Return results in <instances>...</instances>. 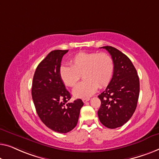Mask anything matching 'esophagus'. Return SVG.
I'll list each match as a JSON object with an SVG mask.
<instances>
[{"label": "esophagus", "instance_id": "1", "mask_svg": "<svg viewBox=\"0 0 159 159\" xmlns=\"http://www.w3.org/2000/svg\"><path fill=\"white\" fill-rule=\"evenodd\" d=\"M89 100H90V98H84V99H82V101L84 102V103H86V102L89 101Z\"/></svg>", "mask_w": 159, "mask_h": 159}]
</instances>
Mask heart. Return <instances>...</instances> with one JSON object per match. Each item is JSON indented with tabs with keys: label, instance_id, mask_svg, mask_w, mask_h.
<instances>
[{
	"label": "heart",
	"instance_id": "1",
	"mask_svg": "<svg viewBox=\"0 0 159 159\" xmlns=\"http://www.w3.org/2000/svg\"><path fill=\"white\" fill-rule=\"evenodd\" d=\"M70 65L60 66L59 75L63 84L69 87L75 86L83 75L84 80L73 91L77 98L89 97L99 86L104 88L108 86L115 69L112 57L105 52H79L71 58Z\"/></svg>",
	"mask_w": 159,
	"mask_h": 159
}]
</instances>
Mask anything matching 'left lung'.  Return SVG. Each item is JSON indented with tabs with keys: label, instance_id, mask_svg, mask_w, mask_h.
I'll use <instances>...</instances> for the list:
<instances>
[{
	"label": "left lung",
	"instance_id": "left-lung-1",
	"mask_svg": "<svg viewBox=\"0 0 159 159\" xmlns=\"http://www.w3.org/2000/svg\"><path fill=\"white\" fill-rule=\"evenodd\" d=\"M104 48L112 57L115 69L112 79L105 91L98 96L101 106L98 116L103 125L115 129L130 119L137 107L140 82L137 70L129 57L111 46Z\"/></svg>",
	"mask_w": 159,
	"mask_h": 159
}]
</instances>
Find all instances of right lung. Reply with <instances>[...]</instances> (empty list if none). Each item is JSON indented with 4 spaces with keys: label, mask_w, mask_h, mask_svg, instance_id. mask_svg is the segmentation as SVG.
I'll return each mask as SVG.
<instances>
[{
    "label": "right lung",
    "mask_w": 159,
    "mask_h": 159,
    "mask_svg": "<svg viewBox=\"0 0 159 159\" xmlns=\"http://www.w3.org/2000/svg\"><path fill=\"white\" fill-rule=\"evenodd\" d=\"M68 50H53L38 65L33 77L32 96L36 111L47 127L66 133L76 126L81 99L70 102L71 96L60 79L59 69Z\"/></svg>",
    "instance_id": "obj_1"
}]
</instances>
